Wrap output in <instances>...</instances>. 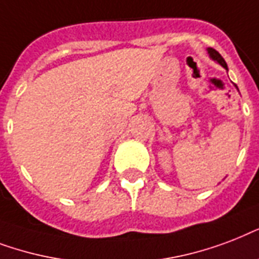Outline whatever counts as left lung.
Here are the masks:
<instances>
[{"mask_svg": "<svg viewBox=\"0 0 259 259\" xmlns=\"http://www.w3.org/2000/svg\"><path fill=\"white\" fill-rule=\"evenodd\" d=\"M208 54H209V57H211L213 61H216L220 66H223L224 69L228 70L227 63H226V61H224L223 58H222V55H220V54L218 53L216 50H213V48H208ZM236 89H238V88H236Z\"/></svg>", "mask_w": 259, "mask_h": 259, "instance_id": "left-lung-1", "label": "left lung"}]
</instances>
